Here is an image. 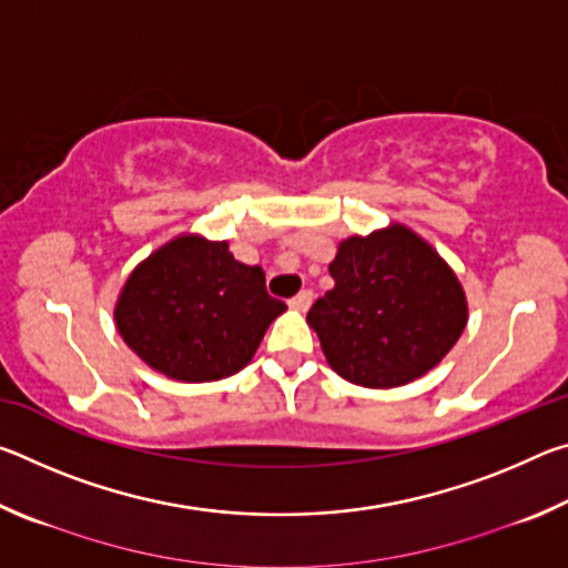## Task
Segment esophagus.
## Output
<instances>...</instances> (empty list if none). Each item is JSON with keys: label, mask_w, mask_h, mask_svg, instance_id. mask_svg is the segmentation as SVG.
Here are the masks:
<instances>
[{"label": "esophagus", "mask_w": 568, "mask_h": 568, "mask_svg": "<svg viewBox=\"0 0 568 568\" xmlns=\"http://www.w3.org/2000/svg\"><path fill=\"white\" fill-rule=\"evenodd\" d=\"M313 303V293L311 291H301L295 297H291V307H295V311H307Z\"/></svg>", "instance_id": "obj_1"}]
</instances>
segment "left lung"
<instances>
[{"instance_id":"obj_1","label":"left lung","mask_w":568,"mask_h":568,"mask_svg":"<svg viewBox=\"0 0 568 568\" xmlns=\"http://www.w3.org/2000/svg\"><path fill=\"white\" fill-rule=\"evenodd\" d=\"M328 271L335 285L307 311V325L345 381L368 388L416 381L466 328L458 277L408 227L343 240Z\"/></svg>"}]
</instances>
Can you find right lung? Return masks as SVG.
I'll use <instances>...</instances> for the list:
<instances>
[{
    "instance_id": "right-lung-1",
    "label": "right lung",
    "mask_w": 568,
    "mask_h": 568,
    "mask_svg": "<svg viewBox=\"0 0 568 568\" xmlns=\"http://www.w3.org/2000/svg\"><path fill=\"white\" fill-rule=\"evenodd\" d=\"M283 311L261 267L237 263L227 243L182 235L134 267L114 321L152 368L205 383L245 368Z\"/></svg>"
}]
</instances>
